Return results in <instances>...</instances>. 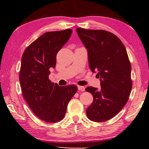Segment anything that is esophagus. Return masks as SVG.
Wrapping results in <instances>:
<instances>
[{
    "instance_id": "obj_1",
    "label": "esophagus",
    "mask_w": 149,
    "mask_h": 149,
    "mask_svg": "<svg viewBox=\"0 0 149 149\" xmlns=\"http://www.w3.org/2000/svg\"><path fill=\"white\" fill-rule=\"evenodd\" d=\"M78 88V90H80V91H84L85 90V88L84 86H77Z\"/></svg>"
}]
</instances>
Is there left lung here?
<instances>
[{"label":"left lung","instance_id":"1","mask_svg":"<svg viewBox=\"0 0 149 149\" xmlns=\"http://www.w3.org/2000/svg\"><path fill=\"white\" fill-rule=\"evenodd\" d=\"M76 31L88 50L91 70L98 72L100 80L101 89H85L93 97L86 115L91 121L105 122L120 111L130 95L131 66L127 50L121 40L108 31L82 28Z\"/></svg>","mask_w":149,"mask_h":149}]
</instances>
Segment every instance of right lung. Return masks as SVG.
I'll return each mask as SVG.
<instances>
[{"instance_id":"add662e5","label":"right lung","mask_w":149,"mask_h":149,"mask_svg":"<svg viewBox=\"0 0 149 149\" xmlns=\"http://www.w3.org/2000/svg\"><path fill=\"white\" fill-rule=\"evenodd\" d=\"M72 29L51 31L31 43L22 57L19 80L24 99L35 115L54 123L65 115L67 105L77 91L75 85L59 86L49 80L50 68H54L56 55L68 42Z\"/></svg>"}]
</instances>
